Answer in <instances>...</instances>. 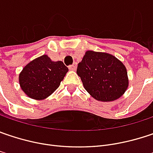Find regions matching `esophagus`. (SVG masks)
Instances as JSON below:
<instances>
[{"label":"esophagus","instance_id":"esophagus-1","mask_svg":"<svg viewBox=\"0 0 153 153\" xmlns=\"http://www.w3.org/2000/svg\"><path fill=\"white\" fill-rule=\"evenodd\" d=\"M77 68V63L76 62H74L73 65H71V66H69V69L70 70H75Z\"/></svg>","mask_w":153,"mask_h":153}]
</instances>
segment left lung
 <instances>
[{"label": "left lung", "mask_w": 153, "mask_h": 153, "mask_svg": "<svg viewBox=\"0 0 153 153\" xmlns=\"http://www.w3.org/2000/svg\"><path fill=\"white\" fill-rule=\"evenodd\" d=\"M77 74L85 89L95 100L112 101L128 86L126 68L116 57L106 53L87 51L78 64Z\"/></svg>", "instance_id": "1"}]
</instances>
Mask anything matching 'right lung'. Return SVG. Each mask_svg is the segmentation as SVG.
<instances>
[{"label": "right lung", "instance_id": "add662e5", "mask_svg": "<svg viewBox=\"0 0 153 153\" xmlns=\"http://www.w3.org/2000/svg\"><path fill=\"white\" fill-rule=\"evenodd\" d=\"M68 71L62 61H53L42 55L23 68L19 75L20 85L28 97L44 100L58 88Z\"/></svg>", "mask_w": 153, "mask_h": 153}]
</instances>
